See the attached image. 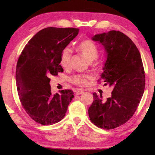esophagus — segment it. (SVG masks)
Returning <instances> with one entry per match:
<instances>
[{
    "instance_id": "esophagus-1",
    "label": "esophagus",
    "mask_w": 155,
    "mask_h": 155,
    "mask_svg": "<svg viewBox=\"0 0 155 155\" xmlns=\"http://www.w3.org/2000/svg\"><path fill=\"white\" fill-rule=\"evenodd\" d=\"M84 93V91L83 90H81V89H79V90H78L77 91H76V94L77 95H80V94H82Z\"/></svg>"
}]
</instances>
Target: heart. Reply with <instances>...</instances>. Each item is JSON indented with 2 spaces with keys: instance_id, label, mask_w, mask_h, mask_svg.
Returning <instances> with one entry per match:
<instances>
[{
  "instance_id": "b5f03b06",
  "label": "heart",
  "mask_w": 155,
  "mask_h": 155,
  "mask_svg": "<svg viewBox=\"0 0 155 155\" xmlns=\"http://www.w3.org/2000/svg\"><path fill=\"white\" fill-rule=\"evenodd\" d=\"M77 49L89 61H93L98 57V49L95 44L91 41L85 40L82 41L78 45ZM71 56V50L69 47H66L63 50L60 57V64L63 68H67L70 66ZM91 78L90 74H77L72 77L71 81L78 86H85Z\"/></svg>"
}]
</instances>
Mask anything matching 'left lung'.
Returning a JSON list of instances; mask_svg holds the SVG:
<instances>
[{
	"label": "left lung",
	"mask_w": 155,
	"mask_h": 155,
	"mask_svg": "<svg viewBox=\"0 0 155 155\" xmlns=\"http://www.w3.org/2000/svg\"><path fill=\"white\" fill-rule=\"evenodd\" d=\"M91 40L104 47L107 59L101 78L114 90L105 103L102 95L93 94L89 117L98 127L113 129L127 122L140 104L145 88L142 61L135 44L120 31L96 34Z\"/></svg>",
	"instance_id": "8db88e82"
}]
</instances>
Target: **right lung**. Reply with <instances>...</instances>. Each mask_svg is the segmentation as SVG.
Masks as SVG:
<instances>
[{
  "instance_id": "obj_1",
  "label": "right lung",
  "mask_w": 155,
  "mask_h": 155,
  "mask_svg": "<svg viewBox=\"0 0 155 155\" xmlns=\"http://www.w3.org/2000/svg\"><path fill=\"white\" fill-rule=\"evenodd\" d=\"M78 31L74 28H44L31 39L18 60L15 80L20 102L31 118L42 125L61 121L74 98L70 90L52 94L50 77L64 72L61 52Z\"/></svg>"
}]
</instances>
